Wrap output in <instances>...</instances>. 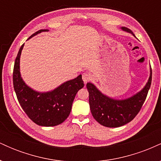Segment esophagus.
<instances>
[{"label":"esophagus","instance_id":"obj_1","mask_svg":"<svg viewBox=\"0 0 161 161\" xmlns=\"http://www.w3.org/2000/svg\"><path fill=\"white\" fill-rule=\"evenodd\" d=\"M91 75L89 74L88 73H82V80L84 81L85 84H86L87 82H88L89 80H91Z\"/></svg>","mask_w":161,"mask_h":161}]
</instances>
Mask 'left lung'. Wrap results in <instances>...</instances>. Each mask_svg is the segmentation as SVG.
<instances>
[{
    "label": "left lung",
    "mask_w": 161,
    "mask_h": 161,
    "mask_svg": "<svg viewBox=\"0 0 161 161\" xmlns=\"http://www.w3.org/2000/svg\"><path fill=\"white\" fill-rule=\"evenodd\" d=\"M125 32H133L126 27H122ZM152 71L147 84L137 94L124 100H116L104 95L91 82L86 85L89 94V105L95 120L101 125L110 128L119 127L132 121L141 110L151 87Z\"/></svg>",
    "instance_id": "1"
}]
</instances>
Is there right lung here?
<instances>
[{"label": "right lung", "mask_w": 161, "mask_h": 161, "mask_svg": "<svg viewBox=\"0 0 161 161\" xmlns=\"http://www.w3.org/2000/svg\"><path fill=\"white\" fill-rule=\"evenodd\" d=\"M47 29H41L28 39ZM24 44L21 46L14 63L13 82L16 97L24 112L37 125L54 126L66 119L70 114L73 100L78 91L84 87L82 75L63 83L53 91L38 92L24 82L19 72V58Z\"/></svg>", "instance_id": "obj_1"}]
</instances>
